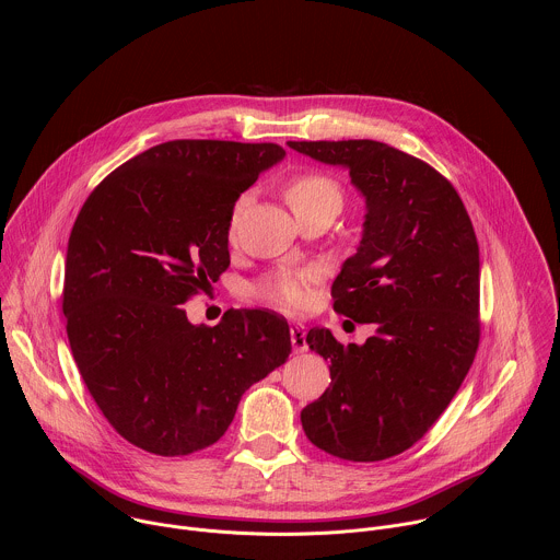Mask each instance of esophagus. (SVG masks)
Segmentation results:
<instances>
[{
  "instance_id": "34e87169",
  "label": "esophagus",
  "mask_w": 560,
  "mask_h": 560,
  "mask_svg": "<svg viewBox=\"0 0 560 560\" xmlns=\"http://www.w3.org/2000/svg\"><path fill=\"white\" fill-rule=\"evenodd\" d=\"M307 332H305V326H294L290 330V343L294 348V352H305L307 350V341H305Z\"/></svg>"
}]
</instances>
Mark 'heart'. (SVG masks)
<instances>
[{"label":"heart","instance_id":"obj_1","mask_svg":"<svg viewBox=\"0 0 560 560\" xmlns=\"http://www.w3.org/2000/svg\"><path fill=\"white\" fill-rule=\"evenodd\" d=\"M285 199L292 206L294 214L314 210V208H341L343 190L341 184L322 171H305L294 175L285 186ZM248 197L242 195L232 208V223L236 221L238 212L244 210ZM312 281V272L307 270H283L266 277L257 288L255 294L279 310H301L307 303V283Z\"/></svg>","mask_w":560,"mask_h":560}]
</instances>
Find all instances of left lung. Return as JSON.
Wrapping results in <instances>:
<instances>
[{
  "label": "left lung",
  "mask_w": 560,
  "mask_h": 560,
  "mask_svg": "<svg viewBox=\"0 0 560 560\" xmlns=\"http://www.w3.org/2000/svg\"><path fill=\"white\" fill-rule=\"evenodd\" d=\"M343 166L365 197L363 238L332 283L335 310L376 335L339 343L312 328L330 387L301 410L310 443L372 463L412 447L445 412L481 339L478 242L454 186L421 159L372 139L288 141Z\"/></svg>",
  "instance_id": "obj_1"
}]
</instances>
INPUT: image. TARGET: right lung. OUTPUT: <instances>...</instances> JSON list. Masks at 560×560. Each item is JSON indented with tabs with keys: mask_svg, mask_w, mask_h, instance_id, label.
<instances>
[{
	"mask_svg": "<svg viewBox=\"0 0 560 560\" xmlns=\"http://www.w3.org/2000/svg\"><path fill=\"white\" fill-rule=\"evenodd\" d=\"M277 143L175 139L113 171L79 210L66 253V332L97 408L132 445L186 456L217 443L244 392L285 363L283 316L184 305L230 266L234 201L281 162Z\"/></svg>",
	"mask_w": 560,
	"mask_h": 560,
	"instance_id": "add662e5",
	"label": "right lung"
}]
</instances>
